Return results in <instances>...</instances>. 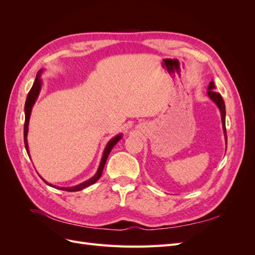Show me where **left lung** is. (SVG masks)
Here are the masks:
<instances>
[{
	"mask_svg": "<svg viewBox=\"0 0 255 255\" xmlns=\"http://www.w3.org/2000/svg\"><path fill=\"white\" fill-rule=\"evenodd\" d=\"M215 88V85L213 82L210 83L208 85V91H207V95L210 97L213 101L217 104V106L219 107L220 113H221V120H222V128H223V132H225L226 135V140H227V129H226V105H225V101H223V99L221 97L220 94L218 92L214 91Z\"/></svg>",
	"mask_w": 255,
	"mask_h": 255,
	"instance_id": "left-lung-1",
	"label": "left lung"
}]
</instances>
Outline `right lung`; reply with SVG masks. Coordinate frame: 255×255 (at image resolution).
<instances>
[{"label": "right lung", "mask_w": 255, "mask_h": 255, "mask_svg": "<svg viewBox=\"0 0 255 255\" xmlns=\"http://www.w3.org/2000/svg\"><path fill=\"white\" fill-rule=\"evenodd\" d=\"M40 73L41 71H39L37 73V76H36V80L33 84V87L30 88L28 95H27V98H26V101H25V106H24V110H25V123H24V143H25V149H26V152L28 154V145H27V140H26V137H27V129H28V121H29V116H30V112H32V107L36 101V99L38 97V95H39V91H40V86H41V82L39 80V76H40ZM121 139V135H118L114 137L113 139L107 143L106 148L104 150V153H103V156H102V160H101V164H100V167L98 169V172L96 173V175L92 177V179L84 182L80 185H76V186L74 187H70V188H67V187H61L60 189L63 190H66V191H79V190H82L84 188H86L88 186H90V185L95 184L100 177H101L102 175V172H103V169H104V166H105V163H106V159L107 157H109L110 153L112 151V149L115 146V144L117 143L119 140ZM44 181V180H43ZM45 182V181H44ZM48 185L49 183L45 182ZM59 188V187H57Z\"/></svg>", "instance_id": "obj_1"}]
</instances>
